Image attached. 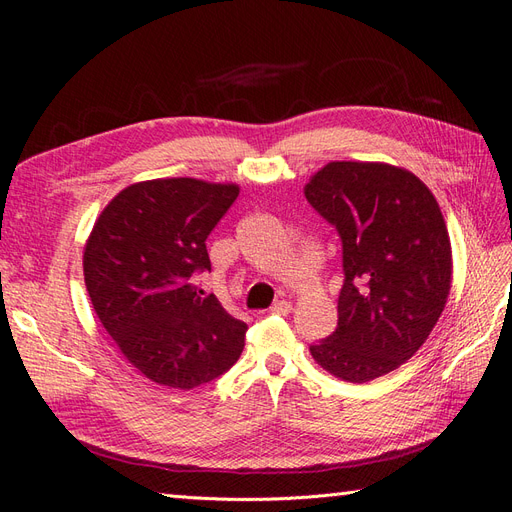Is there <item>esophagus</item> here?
<instances>
[{
	"instance_id": "34e87169",
	"label": "esophagus",
	"mask_w": 512,
	"mask_h": 512,
	"mask_svg": "<svg viewBox=\"0 0 512 512\" xmlns=\"http://www.w3.org/2000/svg\"><path fill=\"white\" fill-rule=\"evenodd\" d=\"M271 312H273V314H280V316H288V314L292 312V303L286 301V299L275 301V303L271 305Z\"/></svg>"
}]
</instances>
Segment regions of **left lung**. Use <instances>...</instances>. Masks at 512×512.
Instances as JSON below:
<instances>
[{"instance_id": "1", "label": "left lung", "mask_w": 512, "mask_h": 512, "mask_svg": "<svg viewBox=\"0 0 512 512\" xmlns=\"http://www.w3.org/2000/svg\"><path fill=\"white\" fill-rule=\"evenodd\" d=\"M305 198L342 237L346 275L337 329L309 352L339 380H376L427 342L451 292L440 205L410 170L384 162H329Z\"/></svg>"}]
</instances>
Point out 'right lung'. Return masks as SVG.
<instances>
[{
  "instance_id": "1",
  "label": "right lung",
  "mask_w": 512,
  "mask_h": 512,
  "mask_svg": "<svg viewBox=\"0 0 512 512\" xmlns=\"http://www.w3.org/2000/svg\"><path fill=\"white\" fill-rule=\"evenodd\" d=\"M239 196L192 177L132 183L104 207L85 243L91 305L121 354L151 382L190 391L237 363L247 324L200 297L207 237Z\"/></svg>"
}]
</instances>
